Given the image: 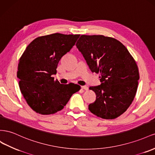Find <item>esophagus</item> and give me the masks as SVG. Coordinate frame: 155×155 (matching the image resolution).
Instances as JSON below:
<instances>
[{
  "instance_id": "obj_1",
  "label": "esophagus",
  "mask_w": 155,
  "mask_h": 155,
  "mask_svg": "<svg viewBox=\"0 0 155 155\" xmlns=\"http://www.w3.org/2000/svg\"><path fill=\"white\" fill-rule=\"evenodd\" d=\"M81 88L83 90H88V87L86 86H81Z\"/></svg>"
}]
</instances>
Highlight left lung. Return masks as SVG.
Instances as JSON below:
<instances>
[{
	"label": "left lung",
	"instance_id": "1",
	"mask_svg": "<svg viewBox=\"0 0 155 155\" xmlns=\"http://www.w3.org/2000/svg\"><path fill=\"white\" fill-rule=\"evenodd\" d=\"M91 72L99 74L101 85L90 86L96 94L88 106L97 117L113 119L130 107L140 78L138 65L127 48L116 39L103 35H82L76 44Z\"/></svg>",
	"mask_w": 155,
	"mask_h": 155
}]
</instances>
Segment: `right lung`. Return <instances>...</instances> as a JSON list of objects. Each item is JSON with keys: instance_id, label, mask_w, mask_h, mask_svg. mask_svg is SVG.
Masks as SVG:
<instances>
[{"instance_id": "right-lung-1", "label": "right lung", "mask_w": 155, "mask_h": 155, "mask_svg": "<svg viewBox=\"0 0 155 155\" xmlns=\"http://www.w3.org/2000/svg\"><path fill=\"white\" fill-rule=\"evenodd\" d=\"M79 36L55 33L38 37L21 56L17 74L19 88L36 113L50 115L60 111L72 95L81 90L78 84H61L52 77L61 57L71 49Z\"/></svg>"}]
</instances>
